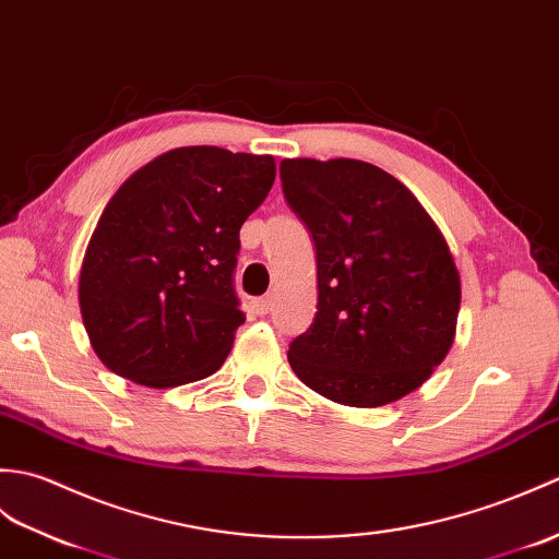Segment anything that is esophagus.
Segmentation results:
<instances>
[{
    "instance_id": "obj_1",
    "label": "esophagus",
    "mask_w": 559,
    "mask_h": 559,
    "mask_svg": "<svg viewBox=\"0 0 559 559\" xmlns=\"http://www.w3.org/2000/svg\"><path fill=\"white\" fill-rule=\"evenodd\" d=\"M253 308L258 316H267L272 311V296H263V299H255Z\"/></svg>"
}]
</instances>
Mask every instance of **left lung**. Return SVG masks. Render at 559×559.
Segmentation results:
<instances>
[{"instance_id": "8db88e82", "label": "left lung", "mask_w": 559, "mask_h": 559, "mask_svg": "<svg viewBox=\"0 0 559 559\" xmlns=\"http://www.w3.org/2000/svg\"><path fill=\"white\" fill-rule=\"evenodd\" d=\"M282 186L316 241L318 313L289 366L328 400L376 408L424 384L450 354L462 280L418 198L361 159H284Z\"/></svg>"}]
</instances>
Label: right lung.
Wrapping results in <instances>:
<instances>
[{"mask_svg":"<svg viewBox=\"0 0 559 559\" xmlns=\"http://www.w3.org/2000/svg\"><path fill=\"white\" fill-rule=\"evenodd\" d=\"M275 175L272 155L189 145L119 186L79 275L83 325L111 373L167 390L225 364L246 320L231 287L239 229Z\"/></svg>","mask_w":559,"mask_h":559,"instance_id":"right-lung-1","label":"right lung"}]
</instances>
